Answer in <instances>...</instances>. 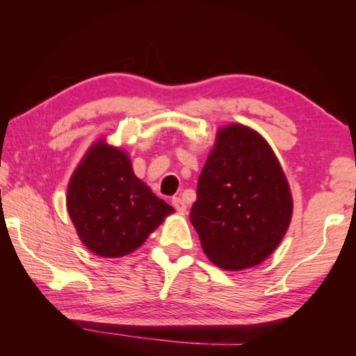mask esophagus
<instances>
[{
	"label": "esophagus",
	"instance_id": "1",
	"mask_svg": "<svg viewBox=\"0 0 356 356\" xmlns=\"http://www.w3.org/2000/svg\"><path fill=\"white\" fill-rule=\"evenodd\" d=\"M172 207L176 208L177 213H180V214H185L186 213V203L180 197H174L172 199Z\"/></svg>",
	"mask_w": 356,
	"mask_h": 356
}]
</instances>
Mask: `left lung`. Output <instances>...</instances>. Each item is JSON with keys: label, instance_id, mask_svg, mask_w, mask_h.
I'll use <instances>...</instances> for the list:
<instances>
[{"label": "left lung", "instance_id": "1", "mask_svg": "<svg viewBox=\"0 0 356 356\" xmlns=\"http://www.w3.org/2000/svg\"><path fill=\"white\" fill-rule=\"evenodd\" d=\"M292 213L289 182L268 140L243 124L218 127L190 214L209 261L225 270L259 266Z\"/></svg>", "mask_w": 356, "mask_h": 356}]
</instances>
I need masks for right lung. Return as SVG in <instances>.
Masks as SVG:
<instances>
[{"instance_id":"1","label":"right lung","mask_w":356,"mask_h":356,"mask_svg":"<svg viewBox=\"0 0 356 356\" xmlns=\"http://www.w3.org/2000/svg\"><path fill=\"white\" fill-rule=\"evenodd\" d=\"M65 203L79 240L105 259L134 252L174 213L136 177L127 151L105 138L95 140L74 168Z\"/></svg>"}]
</instances>
